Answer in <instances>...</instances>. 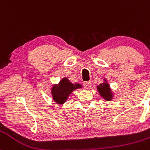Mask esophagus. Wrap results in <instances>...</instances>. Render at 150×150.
<instances>
[{
  "mask_svg": "<svg viewBox=\"0 0 150 150\" xmlns=\"http://www.w3.org/2000/svg\"><path fill=\"white\" fill-rule=\"evenodd\" d=\"M83 86L85 87V88L89 89L90 88V87L92 86V82L90 81H87V82H83Z\"/></svg>",
  "mask_w": 150,
  "mask_h": 150,
  "instance_id": "esophagus-1",
  "label": "esophagus"
}]
</instances>
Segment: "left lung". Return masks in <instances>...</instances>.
I'll use <instances>...</instances> for the list:
<instances>
[{
    "mask_svg": "<svg viewBox=\"0 0 150 150\" xmlns=\"http://www.w3.org/2000/svg\"><path fill=\"white\" fill-rule=\"evenodd\" d=\"M97 89L99 92L100 93L101 97L104 98L106 100L109 101L112 99V94L111 92V89H110L109 85L108 83L101 84V85L97 86Z\"/></svg>",
    "mask_w": 150,
    "mask_h": 150,
    "instance_id": "1",
    "label": "left lung"
}]
</instances>
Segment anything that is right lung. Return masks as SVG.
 <instances>
[{"label":"right lung","mask_w":150,"mask_h":150,"mask_svg":"<svg viewBox=\"0 0 150 150\" xmlns=\"http://www.w3.org/2000/svg\"><path fill=\"white\" fill-rule=\"evenodd\" d=\"M81 85L75 83L73 85L67 78H63L59 85L52 88V96L54 101L58 104H63L68 99V96L75 89L80 88Z\"/></svg>","instance_id":"right-lung-1"}]
</instances>
